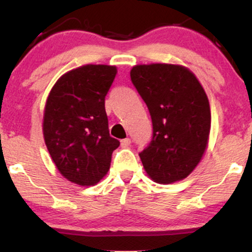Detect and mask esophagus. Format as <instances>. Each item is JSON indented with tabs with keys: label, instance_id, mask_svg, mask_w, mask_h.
Here are the masks:
<instances>
[{
	"label": "esophagus",
	"instance_id": "34e87169",
	"mask_svg": "<svg viewBox=\"0 0 252 252\" xmlns=\"http://www.w3.org/2000/svg\"><path fill=\"white\" fill-rule=\"evenodd\" d=\"M130 143H131L130 138H123V140L121 141V146L122 147H128V146H130Z\"/></svg>",
	"mask_w": 252,
	"mask_h": 252
}]
</instances>
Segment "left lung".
Here are the masks:
<instances>
[{
    "mask_svg": "<svg viewBox=\"0 0 252 252\" xmlns=\"http://www.w3.org/2000/svg\"><path fill=\"white\" fill-rule=\"evenodd\" d=\"M130 78L148 106L153 140L140 154L147 174L158 184L187 178L209 146L210 102L189 68L176 63L135 65Z\"/></svg>",
    "mask_w": 252,
    "mask_h": 252,
    "instance_id": "1",
    "label": "left lung"
}]
</instances>
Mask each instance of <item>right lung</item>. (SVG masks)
I'll return each instance as SVG.
<instances>
[{
  "instance_id": "1",
  "label": "right lung",
  "mask_w": 252,
  "mask_h": 252,
  "mask_svg": "<svg viewBox=\"0 0 252 252\" xmlns=\"http://www.w3.org/2000/svg\"><path fill=\"white\" fill-rule=\"evenodd\" d=\"M116 74V66H79L63 73L46 99V147L60 174L79 186L102 180L120 146L109 134L105 112V96Z\"/></svg>"
}]
</instances>
